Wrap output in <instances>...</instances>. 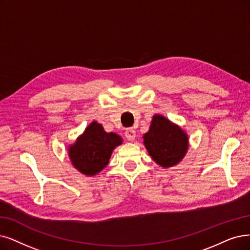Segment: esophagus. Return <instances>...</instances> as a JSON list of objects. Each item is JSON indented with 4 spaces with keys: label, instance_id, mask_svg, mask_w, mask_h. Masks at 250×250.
Returning <instances> with one entry per match:
<instances>
[{
    "label": "esophagus",
    "instance_id": "obj_1",
    "mask_svg": "<svg viewBox=\"0 0 250 250\" xmlns=\"http://www.w3.org/2000/svg\"><path fill=\"white\" fill-rule=\"evenodd\" d=\"M125 136L128 139V141L133 142L135 137H136V132L133 128H127L126 131H125Z\"/></svg>",
    "mask_w": 250,
    "mask_h": 250
}]
</instances>
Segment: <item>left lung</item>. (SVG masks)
<instances>
[{"mask_svg":"<svg viewBox=\"0 0 250 250\" xmlns=\"http://www.w3.org/2000/svg\"><path fill=\"white\" fill-rule=\"evenodd\" d=\"M144 145L148 155L163 168L177 165L185 158L188 148V136L181 126L162 115H155Z\"/></svg>","mask_w":250,"mask_h":250,"instance_id":"1","label":"left lung"}]
</instances>
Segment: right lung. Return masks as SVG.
I'll return each instance as SVG.
<instances>
[{"mask_svg":"<svg viewBox=\"0 0 250 250\" xmlns=\"http://www.w3.org/2000/svg\"><path fill=\"white\" fill-rule=\"evenodd\" d=\"M123 138L115 132H105L102 124L91 122L76 142L68 146V157L73 166L86 176H94L108 164L114 149Z\"/></svg>","mask_w":250,"mask_h":250,"instance_id":"1","label":"right lung"}]
</instances>
